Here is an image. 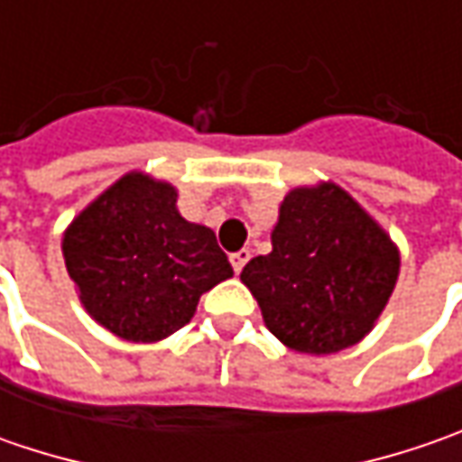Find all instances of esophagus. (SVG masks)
Wrapping results in <instances>:
<instances>
[{
    "label": "esophagus",
    "mask_w": 462,
    "mask_h": 462,
    "mask_svg": "<svg viewBox=\"0 0 462 462\" xmlns=\"http://www.w3.org/2000/svg\"><path fill=\"white\" fill-rule=\"evenodd\" d=\"M249 257H252V252H249V249H239V252H234V254H231V267H234V273H236V275L244 270V264L249 262Z\"/></svg>",
    "instance_id": "1"
}]
</instances>
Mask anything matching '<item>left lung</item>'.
Wrapping results in <instances>:
<instances>
[{
    "label": "left lung",
    "instance_id": "obj_1",
    "mask_svg": "<svg viewBox=\"0 0 462 462\" xmlns=\"http://www.w3.org/2000/svg\"><path fill=\"white\" fill-rule=\"evenodd\" d=\"M399 249L334 182L295 187L280 205L273 252L241 270L262 319L295 352L357 345L399 280Z\"/></svg>",
    "mask_w": 462,
    "mask_h": 462
}]
</instances>
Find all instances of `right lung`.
Wrapping results in <instances>:
<instances>
[{"mask_svg":"<svg viewBox=\"0 0 462 462\" xmlns=\"http://www.w3.org/2000/svg\"><path fill=\"white\" fill-rule=\"evenodd\" d=\"M63 259L89 316L128 342L174 334L200 295L234 275L216 234L180 216L177 189L141 171L71 221Z\"/></svg>","mask_w":462,"mask_h":462,"instance_id":"1","label":"right lung"}]
</instances>
